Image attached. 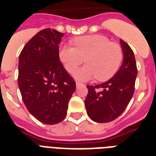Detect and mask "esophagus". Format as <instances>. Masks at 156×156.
Listing matches in <instances>:
<instances>
[{"instance_id":"obj_1","label":"esophagus","mask_w":156,"mask_h":156,"mask_svg":"<svg viewBox=\"0 0 156 156\" xmlns=\"http://www.w3.org/2000/svg\"><path fill=\"white\" fill-rule=\"evenodd\" d=\"M82 85H83V83H79V82H76V87H79Z\"/></svg>"}]
</instances>
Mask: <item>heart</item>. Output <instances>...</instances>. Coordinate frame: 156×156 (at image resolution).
I'll return each instance as SVG.
<instances>
[{"label": "heart", "instance_id": "1", "mask_svg": "<svg viewBox=\"0 0 156 156\" xmlns=\"http://www.w3.org/2000/svg\"><path fill=\"white\" fill-rule=\"evenodd\" d=\"M75 48L62 46L60 58L69 73H73L82 64L87 65L75 73V78L87 81L96 78L104 82L112 78L121 66L123 51L118 44L102 35H83L73 39Z\"/></svg>", "mask_w": 156, "mask_h": 156}]
</instances>
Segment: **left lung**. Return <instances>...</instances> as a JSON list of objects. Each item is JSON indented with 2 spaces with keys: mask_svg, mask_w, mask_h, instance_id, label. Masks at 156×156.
I'll use <instances>...</instances> for the list:
<instances>
[{
  "mask_svg": "<svg viewBox=\"0 0 156 156\" xmlns=\"http://www.w3.org/2000/svg\"><path fill=\"white\" fill-rule=\"evenodd\" d=\"M120 42L124 60L117 73L106 83L87 86L86 109L89 117L95 122L106 123L117 118L128 106L134 92L138 73L134 54L127 43L122 40Z\"/></svg>",
  "mask_w": 156,
  "mask_h": 156,
  "instance_id": "8db88e82",
  "label": "left lung"
}]
</instances>
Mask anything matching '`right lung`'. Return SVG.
Segmentation results:
<instances>
[{
    "label": "right lung",
    "instance_id": "right-lung-1",
    "mask_svg": "<svg viewBox=\"0 0 156 156\" xmlns=\"http://www.w3.org/2000/svg\"><path fill=\"white\" fill-rule=\"evenodd\" d=\"M64 34L51 28L40 30L19 55L18 83L23 103L42 123L54 125L65 119L75 81L59 59Z\"/></svg>",
    "mask_w": 156,
    "mask_h": 156
}]
</instances>
